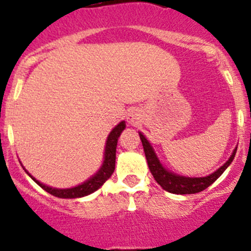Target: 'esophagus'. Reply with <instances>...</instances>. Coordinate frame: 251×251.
Returning <instances> with one entry per match:
<instances>
[{
	"label": "esophagus",
	"instance_id": "esophagus-1",
	"mask_svg": "<svg viewBox=\"0 0 251 251\" xmlns=\"http://www.w3.org/2000/svg\"><path fill=\"white\" fill-rule=\"evenodd\" d=\"M139 118H141V117H139L138 112H132L129 115H128L127 119H128V123H129L130 126H137L139 122Z\"/></svg>",
	"mask_w": 251,
	"mask_h": 251
}]
</instances>
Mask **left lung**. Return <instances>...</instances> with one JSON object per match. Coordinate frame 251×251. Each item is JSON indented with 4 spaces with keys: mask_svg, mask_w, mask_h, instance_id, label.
I'll use <instances>...</instances> for the list:
<instances>
[{
    "mask_svg": "<svg viewBox=\"0 0 251 251\" xmlns=\"http://www.w3.org/2000/svg\"><path fill=\"white\" fill-rule=\"evenodd\" d=\"M139 137H141L142 145H143V150H145L146 158H147L148 167H150L151 174L153 175L154 179L157 181L159 186H161L163 190L171 192V194L176 195H191V194H197V192L203 191L205 188H207L208 186L212 185V183L216 181L221 175L224 174V171L229 167L230 163L232 162L235 157V153L238 147L235 148L232 154L230 156V158L226 161V163H224L219 170H216L214 174L208 175L206 177H185L179 176V175L174 174L171 171L166 170L163 166L161 165L159 159L157 158L156 153L153 151L152 146H151L150 142L146 139V137L139 133Z\"/></svg>",
    "mask_w": 251,
    "mask_h": 251,
    "instance_id": "1",
    "label": "left lung"
}]
</instances>
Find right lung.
<instances>
[{
  "instance_id": "1",
  "label": "right lung",
  "mask_w": 251,
  "mask_h": 251,
  "mask_svg": "<svg viewBox=\"0 0 251 251\" xmlns=\"http://www.w3.org/2000/svg\"><path fill=\"white\" fill-rule=\"evenodd\" d=\"M124 128H126V122H121L118 126H115V127L113 128V130L109 133V136H108V139H106L103 165H101V167L99 168V171L94 175V176L90 177L88 181H85V182L81 183V185H77L72 188H54L39 182L37 179H35L34 177L31 176L27 171L25 170L26 174H27L31 178L34 179L40 187L44 188L46 192H49V194L52 195V196L55 197H59V199H77V197L88 196V195L97 191L99 187H101L106 179L109 178L113 175V172H114L117 143H118V138Z\"/></svg>"
}]
</instances>
